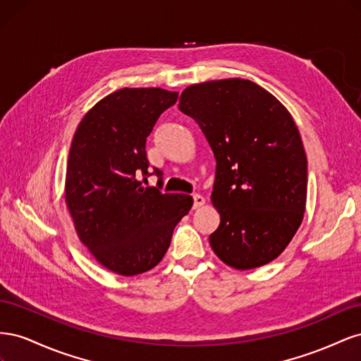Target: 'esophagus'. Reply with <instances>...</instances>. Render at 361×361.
Here are the masks:
<instances>
[{"instance_id": "esophagus-1", "label": "esophagus", "mask_w": 361, "mask_h": 361, "mask_svg": "<svg viewBox=\"0 0 361 361\" xmlns=\"http://www.w3.org/2000/svg\"><path fill=\"white\" fill-rule=\"evenodd\" d=\"M192 199H194V204H192L194 209H199V207H202L204 204V199H203V195H200V194H194Z\"/></svg>"}]
</instances>
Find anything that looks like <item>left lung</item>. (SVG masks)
<instances>
[{
    "label": "left lung",
    "mask_w": 361,
    "mask_h": 361,
    "mask_svg": "<svg viewBox=\"0 0 361 361\" xmlns=\"http://www.w3.org/2000/svg\"><path fill=\"white\" fill-rule=\"evenodd\" d=\"M179 110L199 123L216 161L214 253L241 271L269 264L297 233L307 200V158L290 113L241 78L187 87Z\"/></svg>",
    "instance_id": "left-lung-1"
}]
</instances>
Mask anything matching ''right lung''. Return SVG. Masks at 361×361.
I'll use <instances>...</instances> for the list:
<instances>
[{
    "mask_svg": "<svg viewBox=\"0 0 361 361\" xmlns=\"http://www.w3.org/2000/svg\"><path fill=\"white\" fill-rule=\"evenodd\" d=\"M178 92L120 89L85 113L69 150L64 200L76 235L102 267L118 276L155 268L192 197L145 188L146 138ZM158 178L162 171L154 169ZM159 182V180H158Z\"/></svg>",
    "mask_w": 361,
    "mask_h": 361,
    "instance_id": "1",
    "label": "right lung"
}]
</instances>
